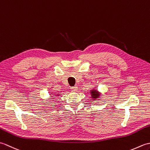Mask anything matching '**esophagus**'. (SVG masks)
Returning <instances> with one entry per match:
<instances>
[{
  "label": "esophagus",
  "mask_w": 150,
  "mask_h": 150,
  "mask_svg": "<svg viewBox=\"0 0 150 150\" xmlns=\"http://www.w3.org/2000/svg\"><path fill=\"white\" fill-rule=\"evenodd\" d=\"M71 90L73 91H77L78 90V88L77 86H73V87H71Z\"/></svg>",
  "instance_id": "1"
}]
</instances>
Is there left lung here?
<instances>
[{"label": "left lung", "instance_id": "obj_1", "mask_svg": "<svg viewBox=\"0 0 150 150\" xmlns=\"http://www.w3.org/2000/svg\"><path fill=\"white\" fill-rule=\"evenodd\" d=\"M91 92V98H93V100H95L97 99V98H98V97H99L100 96V95L99 93V92H98L97 90H95V89H93V90L90 91Z\"/></svg>", "mask_w": 150, "mask_h": 150}]
</instances>
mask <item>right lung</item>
<instances>
[{
    "instance_id": "1",
    "label": "right lung",
    "mask_w": 150,
    "mask_h": 150,
    "mask_svg": "<svg viewBox=\"0 0 150 150\" xmlns=\"http://www.w3.org/2000/svg\"><path fill=\"white\" fill-rule=\"evenodd\" d=\"M55 95H56V96H60V95H59V94H56Z\"/></svg>"
}]
</instances>
